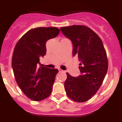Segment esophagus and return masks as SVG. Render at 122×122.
I'll use <instances>...</instances> for the list:
<instances>
[{
	"mask_svg": "<svg viewBox=\"0 0 122 122\" xmlns=\"http://www.w3.org/2000/svg\"><path fill=\"white\" fill-rule=\"evenodd\" d=\"M58 70H59V72H66V71H65L63 70V69H59Z\"/></svg>",
	"mask_w": 122,
	"mask_h": 122,
	"instance_id": "obj_1",
	"label": "esophagus"
}]
</instances>
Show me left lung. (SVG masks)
Listing matches in <instances>:
<instances>
[{
  "label": "left lung",
  "mask_w": 122,
  "mask_h": 122,
  "mask_svg": "<svg viewBox=\"0 0 122 122\" xmlns=\"http://www.w3.org/2000/svg\"><path fill=\"white\" fill-rule=\"evenodd\" d=\"M60 30L72 42V55L78 57L81 72L77 77L66 73V94L74 101L86 102L97 92L107 74L108 61L104 45L99 36L86 26L72 25Z\"/></svg>",
  "instance_id": "8db88e82"
}]
</instances>
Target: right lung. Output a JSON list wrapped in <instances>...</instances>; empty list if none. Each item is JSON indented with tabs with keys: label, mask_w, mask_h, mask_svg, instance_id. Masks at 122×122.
I'll return each mask as SVG.
<instances>
[{
	"label": "right lung",
	"mask_w": 122,
	"mask_h": 122,
	"mask_svg": "<svg viewBox=\"0 0 122 122\" xmlns=\"http://www.w3.org/2000/svg\"><path fill=\"white\" fill-rule=\"evenodd\" d=\"M56 27H38L25 33L17 42L12 66L18 86L28 98L40 101L50 95L57 69L40 66V59L46 55V43L58 35Z\"/></svg>",
	"instance_id": "add662e5"
}]
</instances>
